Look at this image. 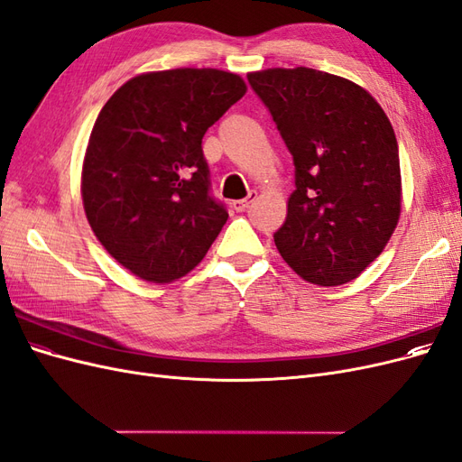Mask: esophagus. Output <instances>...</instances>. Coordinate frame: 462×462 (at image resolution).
<instances>
[{
  "instance_id": "1",
  "label": "esophagus",
  "mask_w": 462,
  "mask_h": 462,
  "mask_svg": "<svg viewBox=\"0 0 462 462\" xmlns=\"http://www.w3.org/2000/svg\"><path fill=\"white\" fill-rule=\"evenodd\" d=\"M254 199H256V194H248L246 199H243V200H235L231 206H233V209L235 212H245V209L254 202Z\"/></svg>"
}]
</instances>
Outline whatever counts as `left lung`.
<instances>
[{
    "instance_id": "1",
    "label": "left lung",
    "mask_w": 462,
    "mask_h": 462,
    "mask_svg": "<svg viewBox=\"0 0 462 462\" xmlns=\"http://www.w3.org/2000/svg\"><path fill=\"white\" fill-rule=\"evenodd\" d=\"M295 162V190L273 235L304 282H353L383 253L402 202L395 131L356 82L309 67L248 73Z\"/></svg>"
}]
</instances>
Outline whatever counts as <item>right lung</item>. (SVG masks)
I'll return each mask as SVG.
<instances>
[{
  "instance_id": "right-lung-1",
  "label": "right lung",
  "mask_w": 462,
  "mask_h": 462,
  "mask_svg": "<svg viewBox=\"0 0 462 462\" xmlns=\"http://www.w3.org/2000/svg\"><path fill=\"white\" fill-rule=\"evenodd\" d=\"M245 94L239 75L183 67L136 75L102 107L82 162V206L96 239L133 275L175 282L226 226L202 136Z\"/></svg>"
}]
</instances>
